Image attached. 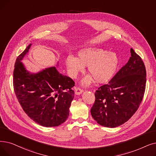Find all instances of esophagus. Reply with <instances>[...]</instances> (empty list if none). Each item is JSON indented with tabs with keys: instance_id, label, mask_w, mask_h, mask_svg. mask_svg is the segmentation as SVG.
Wrapping results in <instances>:
<instances>
[{
	"instance_id": "1",
	"label": "esophagus",
	"mask_w": 156,
	"mask_h": 156,
	"mask_svg": "<svg viewBox=\"0 0 156 156\" xmlns=\"http://www.w3.org/2000/svg\"><path fill=\"white\" fill-rule=\"evenodd\" d=\"M74 91H75V94L76 95H80L83 92V90L82 89H81L80 88H79V87H74Z\"/></svg>"
}]
</instances>
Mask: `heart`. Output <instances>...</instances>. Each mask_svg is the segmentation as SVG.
<instances>
[{
  "instance_id": "heart-1",
  "label": "heart",
  "mask_w": 156,
  "mask_h": 156,
  "mask_svg": "<svg viewBox=\"0 0 156 156\" xmlns=\"http://www.w3.org/2000/svg\"><path fill=\"white\" fill-rule=\"evenodd\" d=\"M78 58L69 55L66 58V65L72 77L75 78L79 73L88 66V71L91 75L83 78L82 84L89 85L93 78L96 82L103 83L109 80L114 74L119 64L116 53L107 51L98 47H87L78 51Z\"/></svg>"
}]
</instances>
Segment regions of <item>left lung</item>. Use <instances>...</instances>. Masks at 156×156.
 Segmentation results:
<instances>
[{
    "mask_svg": "<svg viewBox=\"0 0 156 156\" xmlns=\"http://www.w3.org/2000/svg\"><path fill=\"white\" fill-rule=\"evenodd\" d=\"M131 57L108 83L95 92L90 113L101 126L116 127L129 119L144 98L146 69L141 58L131 48Z\"/></svg>",
    "mask_w": 156,
    "mask_h": 156,
    "instance_id": "1",
    "label": "left lung"
}]
</instances>
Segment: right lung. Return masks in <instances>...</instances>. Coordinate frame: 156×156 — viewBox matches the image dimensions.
<instances>
[{
    "label": "right lung",
    "mask_w": 156,
    "mask_h": 156,
    "mask_svg": "<svg viewBox=\"0 0 156 156\" xmlns=\"http://www.w3.org/2000/svg\"><path fill=\"white\" fill-rule=\"evenodd\" d=\"M30 44L17 57L13 71V87L18 102L25 113L37 124L55 127L64 123L69 115L74 98V81L60 74L56 67L31 73L21 62Z\"/></svg>",
    "instance_id": "obj_1"
}]
</instances>
